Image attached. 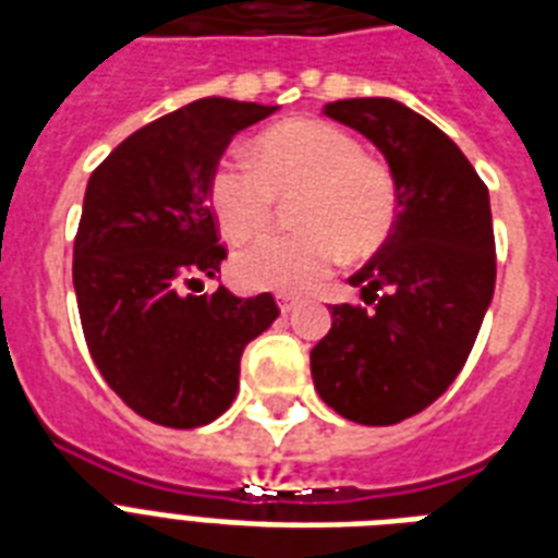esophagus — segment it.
<instances>
[{
  "mask_svg": "<svg viewBox=\"0 0 558 558\" xmlns=\"http://www.w3.org/2000/svg\"><path fill=\"white\" fill-rule=\"evenodd\" d=\"M276 302H279V311H282V314H291V311H296V305H300V300H296V296H288V293H279Z\"/></svg>",
  "mask_w": 558,
  "mask_h": 558,
  "instance_id": "1",
  "label": "esophagus"
}]
</instances>
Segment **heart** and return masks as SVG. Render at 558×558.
I'll return each instance as SVG.
<instances>
[{
  "label": "heart",
  "instance_id": "1",
  "mask_svg": "<svg viewBox=\"0 0 558 558\" xmlns=\"http://www.w3.org/2000/svg\"><path fill=\"white\" fill-rule=\"evenodd\" d=\"M293 235H262L235 256L251 288L305 291L340 258H368L398 225V181L345 129L325 120H284L253 144V167L221 160L209 202L221 230L242 242L274 216L276 198L300 195Z\"/></svg>",
  "mask_w": 558,
  "mask_h": 558
}]
</instances>
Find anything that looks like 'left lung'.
Masks as SVG:
<instances>
[{"label":"left lung","mask_w":558,"mask_h":558,"mask_svg":"<svg viewBox=\"0 0 558 558\" xmlns=\"http://www.w3.org/2000/svg\"><path fill=\"white\" fill-rule=\"evenodd\" d=\"M325 114L368 137L398 181V225L349 282L364 305L331 307L311 351L319 398L345 421L391 426L452 386L496 291L489 193L452 137L391 97Z\"/></svg>","instance_id":"1"}]
</instances>
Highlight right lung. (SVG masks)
I'll list each match as a JSON object with an SVG mask.
<instances>
[{
    "instance_id": "add662e5",
    "label": "right lung",
    "mask_w": 558,
    "mask_h": 558,
    "mask_svg": "<svg viewBox=\"0 0 558 558\" xmlns=\"http://www.w3.org/2000/svg\"><path fill=\"white\" fill-rule=\"evenodd\" d=\"M276 109L204 97L137 129L88 178L74 239L86 345L114 395L169 429L230 409L244 345L279 316L270 293H184L227 258L209 209L218 158Z\"/></svg>"
}]
</instances>
